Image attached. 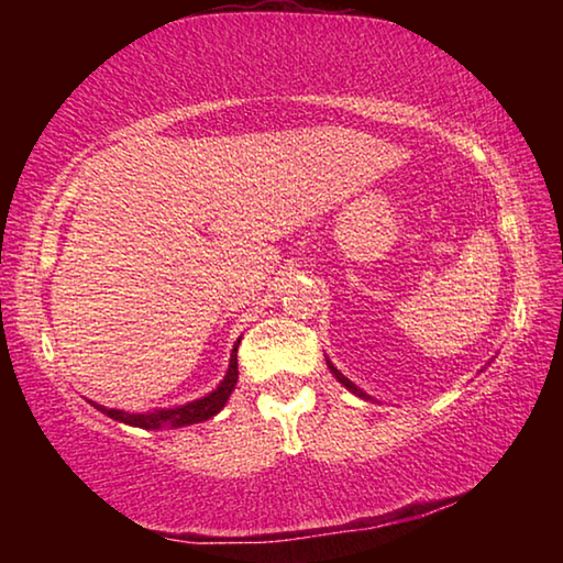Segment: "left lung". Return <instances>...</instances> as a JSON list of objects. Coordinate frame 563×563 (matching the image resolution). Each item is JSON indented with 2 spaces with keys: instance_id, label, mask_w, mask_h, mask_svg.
<instances>
[{
  "instance_id": "left-lung-1",
  "label": "left lung",
  "mask_w": 563,
  "mask_h": 563,
  "mask_svg": "<svg viewBox=\"0 0 563 563\" xmlns=\"http://www.w3.org/2000/svg\"><path fill=\"white\" fill-rule=\"evenodd\" d=\"M328 367H330V373H332V375H335V377L340 379V383H342V385H345V387L350 389V393H355V395H357V397H362V399H369V397H367L365 393H362V389H360V387H355V385H352V383H350V379H347L345 375H342V373H340V369H335V367H332V365H330V360H328Z\"/></svg>"
}]
</instances>
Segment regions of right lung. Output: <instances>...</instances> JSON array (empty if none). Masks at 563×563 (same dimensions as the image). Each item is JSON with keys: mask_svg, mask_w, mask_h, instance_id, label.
<instances>
[{"mask_svg": "<svg viewBox=\"0 0 563 563\" xmlns=\"http://www.w3.org/2000/svg\"><path fill=\"white\" fill-rule=\"evenodd\" d=\"M241 342V340H238ZM238 342L233 347L231 355V365H228V373L223 377V383L218 385L211 395H206L203 399H196V402H188L184 407L176 409H158V412L151 415H129L123 409H109L101 407L97 402H91L97 409H101L103 415H109L111 419H119L123 424H133L141 427V430H174V427H186V424H198L211 419L213 415H218L223 409V405L228 402V397L235 389L238 383Z\"/></svg>", "mask_w": 563, "mask_h": 563, "instance_id": "1", "label": "right lung"}]
</instances>
